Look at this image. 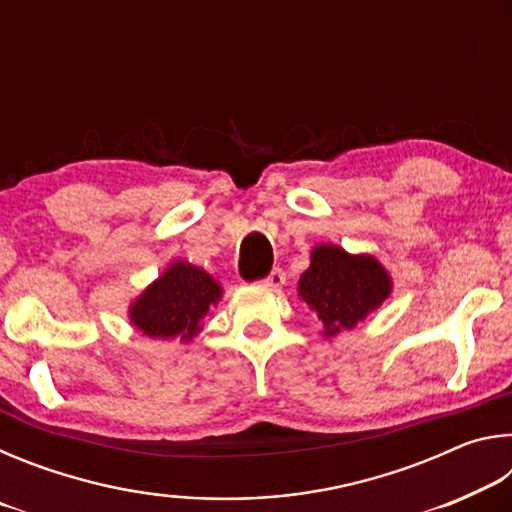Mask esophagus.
<instances>
[{
	"label": "esophagus",
	"mask_w": 512,
	"mask_h": 512,
	"mask_svg": "<svg viewBox=\"0 0 512 512\" xmlns=\"http://www.w3.org/2000/svg\"><path fill=\"white\" fill-rule=\"evenodd\" d=\"M284 282H287V275H284V271L282 268H273L271 273H268L264 280H262V284L264 287H271V289H282L284 287Z\"/></svg>",
	"instance_id": "obj_1"
}]
</instances>
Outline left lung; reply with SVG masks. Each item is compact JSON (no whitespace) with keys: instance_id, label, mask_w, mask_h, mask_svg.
<instances>
[{"instance_id":"8db88e82","label":"left lung","mask_w":512,"mask_h":512,"mask_svg":"<svg viewBox=\"0 0 512 512\" xmlns=\"http://www.w3.org/2000/svg\"><path fill=\"white\" fill-rule=\"evenodd\" d=\"M300 298L316 311L325 336L350 329L391 293V277L375 257L348 255L339 246H318L300 277Z\"/></svg>"}]
</instances>
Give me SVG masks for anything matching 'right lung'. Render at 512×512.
I'll return each mask as SVG.
<instances>
[{
	"label": "right lung",
	"mask_w": 512,
	"mask_h": 512,
	"mask_svg": "<svg viewBox=\"0 0 512 512\" xmlns=\"http://www.w3.org/2000/svg\"><path fill=\"white\" fill-rule=\"evenodd\" d=\"M221 298L219 282L192 264L178 262L146 289L131 309V320L151 339H194L201 318Z\"/></svg>",
	"instance_id": "obj_1"
}]
</instances>
